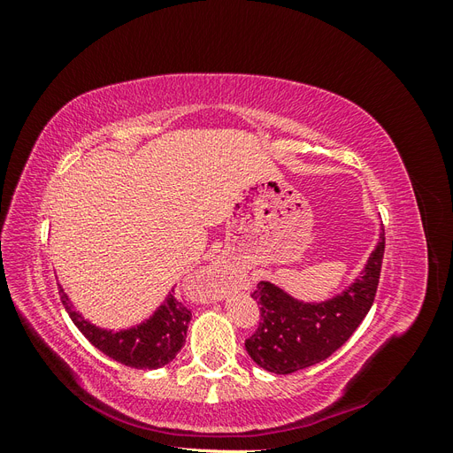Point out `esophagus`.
<instances>
[{"label":"esophagus","mask_w":453,"mask_h":453,"mask_svg":"<svg viewBox=\"0 0 453 453\" xmlns=\"http://www.w3.org/2000/svg\"><path fill=\"white\" fill-rule=\"evenodd\" d=\"M198 278L205 285V291H208L210 298L213 300L225 298L230 287V273L226 266H223L221 263H217L215 260V263L198 272Z\"/></svg>","instance_id":"1"}]
</instances>
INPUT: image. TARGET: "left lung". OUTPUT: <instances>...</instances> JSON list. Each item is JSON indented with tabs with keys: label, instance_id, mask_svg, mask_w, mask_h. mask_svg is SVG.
<instances>
[{
	"label": "left lung",
	"instance_id": "obj_1",
	"mask_svg": "<svg viewBox=\"0 0 453 453\" xmlns=\"http://www.w3.org/2000/svg\"><path fill=\"white\" fill-rule=\"evenodd\" d=\"M386 234L383 226L365 268L344 291L319 300H300L268 280L258 281L253 300L260 306V323L245 340L250 357L273 374H291L318 365L346 344L372 308Z\"/></svg>",
	"mask_w": 453,
	"mask_h": 453
}]
</instances>
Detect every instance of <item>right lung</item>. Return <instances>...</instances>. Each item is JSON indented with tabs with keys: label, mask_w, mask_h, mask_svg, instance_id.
Instances as JSON below:
<instances>
[{
	"label": "right lung",
	"mask_w": 453,
	"mask_h": 453,
	"mask_svg": "<svg viewBox=\"0 0 453 453\" xmlns=\"http://www.w3.org/2000/svg\"><path fill=\"white\" fill-rule=\"evenodd\" d=\"M60 298L67 315L94 348H98L113 361L132 368L157 370L172 363L185 346L187 328L193 318V313L175 298L173 289L149 318L120 331L104 328L85 319L62 285Z\"/></svg>",
	"instance_id": "right-lung-1"
}]
</instances>
